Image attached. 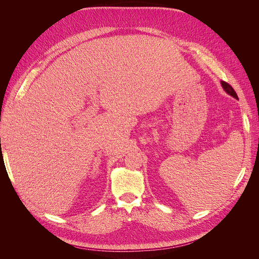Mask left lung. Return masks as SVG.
<instances>
[{
	"label": "left lung",
	"mask_w": 259,
	"mask_h": 259,
	"mask_svg": "<svg viewBox=\"0 0 259 259\" xmlns=\"http://www.w3.org/2000/svg\"><path fill=\"white\" fill-rule=\"evenodd\" d=\"M221 84H222V86H223L224 91H225L227 94H229V95H230V96H232L233 98L238 99V95H237V93L234 92V90L231 88V86H230L228 83H226V82L222 81V82H221Z\"/></svg>",
	"instance_id": "8db88e82"
}]
</instances>
